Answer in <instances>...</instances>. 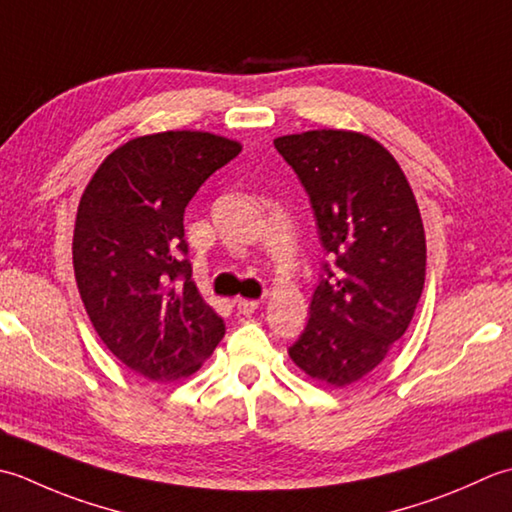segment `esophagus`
<instances>
[{"mask_svg":"<svg viewBox=\"0 0 512 512\" xmlns=\"http://www.w3.org/2000/svg\"><path fill=\"white\" fill-rule=\"evenodd\" d=\"M234 305H236V309H238V314L249 316V314H254V311L258 309L260 302H258V300H252V298H236Z\"/></svg>","mask_w":512,"mask_h":512,"instance_id":"1","label":"esophagus"}]
</instances>
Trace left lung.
<instances>
[{
    "mask_svg": "<svg viewBox=\"0 0 512 512\" xmlns=\"http://www.w3.org/2000/svg\"><path fill=\"white\" fill-rule=\"evenodd\" d=\"M316 212L336 260L316 287L289 358L311 380L347 387L387 358L409 329L426 276V236L409 181L369 134L318 128L274 139Z\"/></svg>",
    "mask_w": 512,
    "mask_h": 512,
    "instance_id": "obj_1",
    "label": "left lung"
}]
</instances>
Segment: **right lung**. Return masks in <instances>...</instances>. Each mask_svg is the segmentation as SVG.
Here are the masks:
<instances>
[{"mask_svg":"<svg viewBox=\"0 0 512 512\" xmlns=\"http://www.w3.org/2000/svg\"><path fill=\"white\" fill-rule=\"evenodd\" d=\"M241 150L201 130L145 134L110 152L81 194L72 234L79 296L112 356L143 378H190L225 336L190 278L183 214Z\"/></svg>","mask_w":512,"mask_h":512,"instance_id":"1","label":"right lung"}]
</instances>
